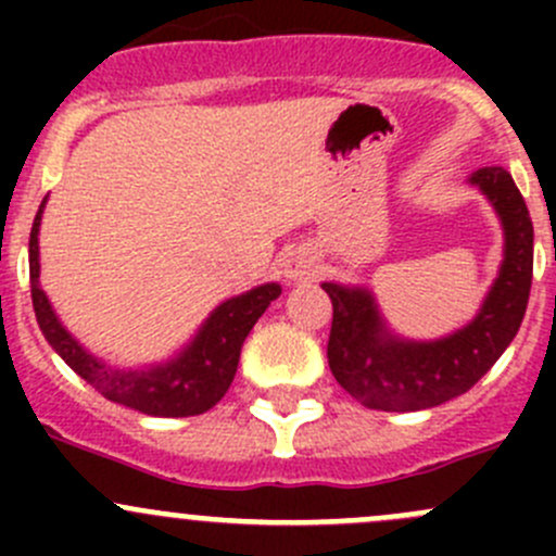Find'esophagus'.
Returning a JSON list of instances; mask_svg holds the SVG:
<instances>
[{
    "label": "esophagus",
    "mask_w": 556,
    "mask_h": 556,
    "mask_svg": "<svg viewBox=\"0 0 556 556\" xmlns=\"http://www.w3.org/2000/svg\"><path fill=\"white\" fill-rule=\"evenodd\" d=\"M285 277L288 279H309L314 277V263L304 252H290L285 261Z\"/></svg>",
    "instance_id": "obj_1"
}]
</instances>
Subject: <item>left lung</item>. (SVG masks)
<instances>
[{
    "mask_svg": "<svg viewBox=\"0 0 556 556\" xmlns=\"http://www.w3.org/2000/svg\"><path fill=\"white\" fill-rule=\"evenodd\" d=\"M495 204L506 228V261L479 317L450 339L414 344L387 333L366 290L325 282L333 304L328 366L363 406L419 412L463 395L497 363L517 336L532 285V220L511 174L484 166L470 177Z\"/></svg>",
    "mask_w": 556,
    "mask_h": 556,
    "instance_id": "left-lung-1",
    "label": "left lung"
}]
</instances>
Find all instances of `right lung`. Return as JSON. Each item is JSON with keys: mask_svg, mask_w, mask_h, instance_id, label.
I'll return each instance as SVG.
<instances>
[{"mask_svg": "<svg viewBox=\"0 0 556 556\" xmlns=\"http://www.w3.org/2000/svg\"><path fill=\"white\" fill-rule=\"evenodd\" d=\"M42 206H39L29 237V279L31 304H35L39 330L45 333L48 344L64 357L72 371L80 374L93 390L102 392L106 401L123 403V406L150 414V417H193V414L210 412L226 395L233 377H237L247 333L257 323V317L268 309V304L279 299L282 288L274 282L261 285V288L217 306L201 328V333L195 336L193 344L177 361L159 368H148V371H115V368L104 366L97 357L88 355L61 328L42 288H39L37 231Z\"/></svg>", "mask_w": 556, "mask_h": 556, "instance_id": "add662e5", "label": "right lung"}]
</instances>
